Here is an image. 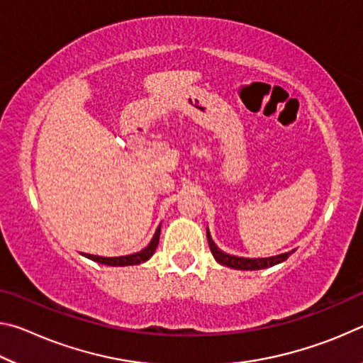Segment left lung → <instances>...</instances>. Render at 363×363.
<instances>
[{
    "label": "left lung",
    "mask_w": 363,
    "mask_h": 363,
    "mask_svg": "<svg viewBox=\"0 0 363 363\" xmlns=\"http://www.w3.org/2000/svg\"><path fill=\"white\" fill-rule=\"evenodd\" d=\"M206 237H208V245H210V250L214 256V259L225 267L237 269V270H261V269L272 267L275 264L286 261L288 256L294 253V250H291L288 251V253H281V255L269 256V257H240V256L227 255L223 250H219L218 245L213 242L211 233L208 229H206Z\"/></svg>",
    "instance_id": "1"
}]
</instances>
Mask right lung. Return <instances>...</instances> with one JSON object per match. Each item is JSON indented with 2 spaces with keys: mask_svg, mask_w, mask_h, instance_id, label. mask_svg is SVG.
I'll return each mask as SVG.
<instances>
[{
  "mask_svg": "<svg viewBox=\"0 0 363 363\" xmlns=\"http://www.w3.org/2000/svg\"><path fill=\"white\" fill-rule=\"evenodd\" d=\"M160 229L162 225H158V229L153 233L150 243L147 245L144 250L138 251V253L133 255H126V256H115V257H104V256H94V255H88V253H82L84 257H88L91 261H96L99 264H106V266H138L140 262L149 261L152 255L155 253V250L158 247V240H160Z\"/></svg>",
  "mask_w": 363,
  "mask_h": 363,
  "instance_id": "obj_1",
  "label": "right lung"
}]
</instances>
